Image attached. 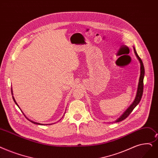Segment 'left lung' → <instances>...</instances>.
Instances as JSON below:
<instances>
[{
    "label": "left lung",
    "mask_w": 158,
    "mask_h": 158,
    "mask_svg": "<svg viewBox=\"0 0 158 158\" xmlns=\"http://www.w3.org/2000/svg\"><path fill=\"white\" fill-rule=\"evenodd\" d=\"M134 53H135L136 57L138 58L139 62L140 63V77H139V79L138 89H137L136 95H135V98L134 101H133L132 103L130 105V106L126 110L125 112H123V114L120 116V117L117 120H115L114 123L119 122V121H121L125 119L129 115V114L132 112V110L134 109V108L139 104V102L141 101L142 95H143V79H144V76H145V68H144L143 63L142 62L141 58L139 57L138 53H137V52H136V50H135V48L134 46Z\"/></svg>",
    "instance_id": "obj_1"
}]
</instances>
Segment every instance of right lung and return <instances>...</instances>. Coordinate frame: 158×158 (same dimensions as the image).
<instances>
[{
  "mask_svg": "<svg viewBox=\"0 0 158 158\" xmlns=\"http://www.w3.org/2000/svg\"><path fill=\"white\" fill-rule=\"evenodd\" d=\"M11 95H12V98H13V101H14V102H15V103L17 105V106L20 108V107H19V106L18 105V104L17 103V102H16V101H15V98H14V97H13V90H12V88H11ZM20 110H21V109H20ZM22 111V110H21ZM22 112H23V114L24 115V112L22 111ZM24 116H25V117L27 118V119H28V120H29L30 121H31L32 123H34V124H37V125H43L44 124H41V123H37V122H35V121H32V120H30V119H28V118H27L26 117V116L24 115ZM49 125H52V124H49Z\"/></svg>",
  "mask_w": 158,
  "mask_h": 158,
  "instance_id": "obj_1",
  "label": "right lung"
}]
</instances>
